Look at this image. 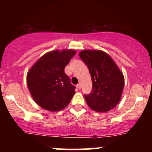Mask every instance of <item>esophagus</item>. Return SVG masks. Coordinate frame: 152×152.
<instances>
[{
  "instance_id": "esophagus-1",
  "label": "esophagus",
  "mask_w": 152,
  "mask_h": 152,
  "mask_svg": "<svg viewBox=\"0 0 152 152\" xmlns=\"http://www.w3.org/2000/svg\"><path fill=\"white\" fill-rule=\"evenodd\" d=\"M76 87H77V88H78V89H81V83H78V84L76 85Z\"/></svg>"
}]
</instances>
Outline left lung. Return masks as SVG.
Returning a JSON list of instances; mask_svg holds the SVG:
<instances>
[{"label":"left lung","instance_id":"1","mask_svg":"<svg viewBox=\"0 0 152 152\" xmlns=\"http://www.w3.org/2000/svg\"><path fill=\"white\" fill-rule=\"evenodd\" d=\"M80 58L89 70L92 90L84 94L87 104L98 112H106L118 104L124 86V78L111 57L102 50H83Z\"/></svg>","mask_w":152,"mask_h":152}]
</instances>
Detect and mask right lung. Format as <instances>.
<instances>
[{"mask_svg": "<svg viewBox=\"0 0 152 152\" xmlns=\"http://www.w3.org/2000/svg\"><path fill=\"white\" fill-rule=\"evenodd\" d=\"M75 54L74 50L47 53L28 73V89L35 102L43 109L60 111L70 103L76 87L71 83L64 69Z\"/></svg>", "mask_w": 152, "mask_h": 152, "instance_id": "1", "label": "right lung"}]
</instances>
